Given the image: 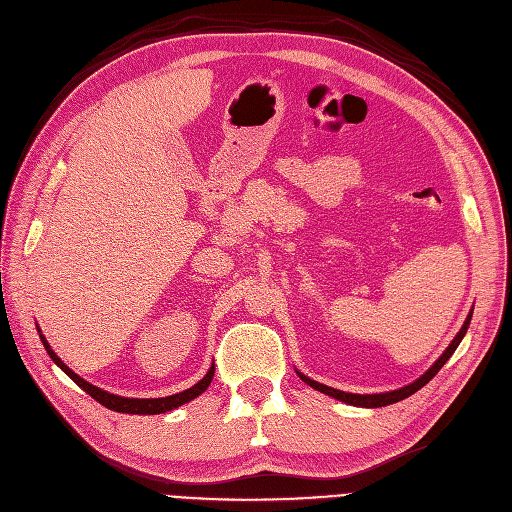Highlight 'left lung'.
<instances>
[{
  "mask_svg": "<svg viewBox=\"0 0 512 512\" xmlns=\"http://www.w3.org/2000/svg\"><path fill=\"white\" fill-rule=\"evenodd\" d=\"M470 318H472V312L468 314L466 323L462 325L460 333H458V335H456V339H453V342L449 344V348L443 352V356L439 358V361L434 363V365H432V367H430V369L420 377V380H415L413 384H409V386H405V388H401V390L382 392V394H352V392H342V390L329 388V386H325V384H318V382L310 380V377L301 375V373H299V377H301V380H304L308 386H312V388H316V390H320V392H325V394L333 396V399H339V401H344V403H348V405H354V407H386V405H392V403H399V401L407 399V396H411L413 392H418L422 386H426V384L432 380V377L441 371V367L449 361L451 354L456 352V348L460 346L462 337H464V335H466V331H468Z\"/></svg>",
  "mask_w": 512,
  "mask_h": 512,
  "instance_id": "1",
  "label": "left lung"
}]
</instances>
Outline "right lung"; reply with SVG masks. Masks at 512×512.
<instances>
[{
    "mask_svg": "<svg viewBox=\"0 0 512 512\" xmlns=\"http://www.w3.org/2000/svg\"><path fill=\"white\" fill-rule=\"evenodd\" d=\"M42 337V335H40ZM42 344H44V348H46V352L50 354V358L52 361L59 365L71 380L78 384L84 392H88L94 401H99L101 405H105L107 409H113V411H120V413H141V415H156V413H166V411H170V409H175V407H181L183 403H189L192 399H196L198 394H202L206 388H208V384L213 382V375H215V365L208 369V373L202 377V380L196 384V386H192V388H187V390H183V392H179V394H173V396H164V399H126V396H118V394H109V392H105V390H101V388H97V386H92V384H88L86 380H82V377L78 375V373H73L59 356H56L54 352H52V348L48 346V342H46V337H42Z\"/></svg>",
    "mask_w": 512,
    "mask_h": 512,
    "instance_id": "1",
    "label": "right lung"
}]
</instances>
